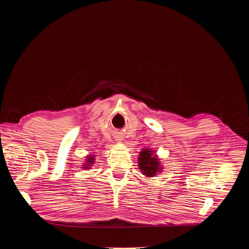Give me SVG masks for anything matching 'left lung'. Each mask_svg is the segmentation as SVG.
Listing matches in <instances>:
<instances>
[{
	"label": "left lung",
	"instance_id": "1",
	"mask_svg": "<svg viewBox=\"0 0 249 249\" xmlns=\"http://www.w3.org/2000/svg\"><path fill=\"white\" fill-rule=\"evenodd\" d=\"M139 167L143 175L147 177H154L157 172H159L162 168L160 167V163L158 161L154 152L148 148L143 149L139 157Z\"/></svg>",
	"mask_w": 249,
	"mask_h": 249
}]
</instances>
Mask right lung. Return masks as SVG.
Segmentation results:
<instances>
[{
    "mask_svg": "<svg viewBox=\"0 0 249 249\" xmlns=\"http://www.w3.org/2000/svg\"><path fill=\"white\" fill-rule=\"evenodd\" d=\"M93 160H94V158H93V157H91V156H90V157L88 158V159H87V164L85 165V166H86L85 168H88V166H90V164H92V163L94 162Z\"/></svg>",
    "mask_w": 249,
    "mask_h": 249,
    "instance_id": "1",
    "label": "right lung"
}]
</instances>
